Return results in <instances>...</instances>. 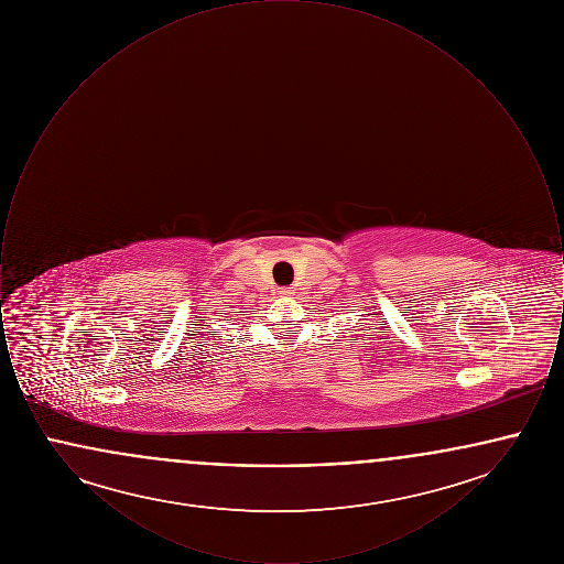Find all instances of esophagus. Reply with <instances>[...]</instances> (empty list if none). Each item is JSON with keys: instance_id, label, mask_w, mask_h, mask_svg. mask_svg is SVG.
Instances as JSON below:
<instances>
[{"instance_id": "obj_1", "label": "esophagus", "mask_w": 564, "mask_h": 564, "mask_svg": "<svg viewBox=\"0 0 564 564\" xmlns=\"http://www.w3.org/2000/svg\"><path fill=\"white\" fill-rule=\"evenodd\" d=\"M292 294V290H283V295Z\"/></svg>"}]
</instances>
